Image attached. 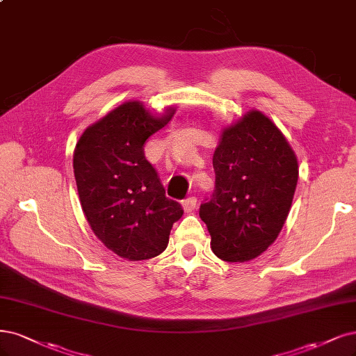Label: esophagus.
Listing matches in <instances>:
<instances>
[{
	"mask_svg": "<svg viewBox=\"0 0 356 356\" xmlns=\"http://www.w3.org/2000/svg\"><path fill=\"white\" fill-rule=\"evenodd\" d=\"M181 206H182L184 212L190 213V212H193L195 209V207H197V199H195V197H188V199L181 202Z\"/></svg>",
	"mask_w": 356,
	"mask_h": 356,
	"instance_id": "34e87169",
	"label": "esophagus"
}]
</instances>
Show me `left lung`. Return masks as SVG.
<instances>
[{"instance_id": "1", "label": "left lung", "mask_w": 356, "mask_h": 356, "mask_svg": "<svg viewBox=\"0 0 356 356\" xmlns=\"http://www.w3.org/2000/svg\"><path fill=\"white\" fill-rule=\"evenodd\" d=\"M215 190L199 215L222 261L244 262L278 237L295 195L299 165L284 134L256 108L220 131Z\"/></svg>"}]
</instances>
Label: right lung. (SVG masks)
Returning a JSON list of instances; mask_svg holds the SVG:
<instances>
[{
	"label": "right lung",
	"mask_w": 356,
	"mask_h": 356,
	"mask_svg": "<svg viewBox=\"0 0 356 356\" xmlns=\"http://www.w3.org/2000/svg\"><path fill=\"white\" fill-rule=\"evenodd\" d=\"M175 106L163 113L129 100L94 122L73 152L79 202L88 224L104 246L128 261L161 254L169 243L181 204L168 199L144 144L169 124Z\"/></svg>",
	"instance_id": "1"
}]
</instances>
